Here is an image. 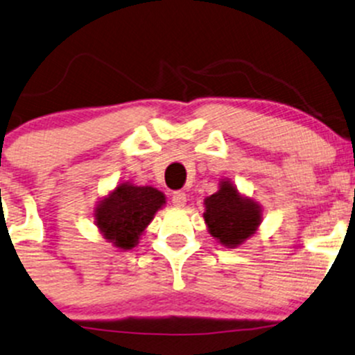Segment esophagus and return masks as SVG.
<instances>
[{"label":"esophagus","instance_id":"34e87169","mask_svg":"<svg viewBox=\"0 0 355 355\" xmlns=\"http://www.w3.org/2000/svg\"><path fill=\"white\" fill-rule=\"evenodd\" d=\"M171 202L177 207H184L185 202H187V196H185L184 192H175L173 196H171Z\"/></svg>","mask_w":355,"mask_h":355}]
</instances>
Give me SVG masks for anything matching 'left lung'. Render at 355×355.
Returning a JSON list of instances; mask_svg holds the SVG:
<instances>
[{"mask_svg":"<svg viewBox=\"0 0 355 355\" xmlns=\"http://www.w3.org/2000/svg\"><path fill=\"white\" fill-rule=\"evenodd\" d=\"M204 221L219 243L236 246L255 233L260 223V209L252 200L243 199L233 185L223 182L221 189L206 199Z\"/></svg>","mask_w":355,"mask_h":355,"instance_id":"obj_1","label":"left lung"}]
</instances>
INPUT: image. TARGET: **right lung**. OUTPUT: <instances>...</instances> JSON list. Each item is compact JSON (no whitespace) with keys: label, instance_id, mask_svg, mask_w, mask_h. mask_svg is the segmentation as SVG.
<instances>
[{"label":"right lung","instance_id":"right-lung-1","mask_svg":"<svg viewBox=\"0 0 355 355\" xmlns=\"http://www.w3.org/2000/svg\"><path fill=\"white\" fill-rule=\"evenodd\" d=\"M163 204L159 190L122 184L96 207V225L115 246L130 250Z\"/></svg>","mask_w":355,"mask_h":355}]
</instances>
